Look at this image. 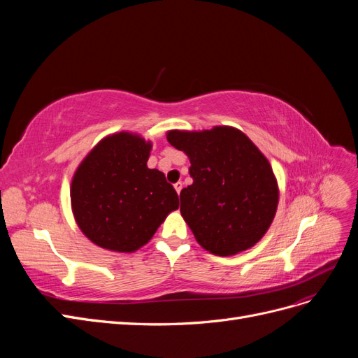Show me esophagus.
<instances>
[{"instance_id": "esophagus-1", "label": "esophagus", "mask_w": 358, "mask_h": 358, "mask_svg": "<svg viewBox=\"0 0 358 358\" xmlns=\"http://www.w3.org/2000/svg\"><path fill=\"white\" fill-rule=\"evenodd\" d=\"M182 187H183V183H182V182H176V183H175V189H176V192H178V194H180Z\"/></svg>"}]
</instances>
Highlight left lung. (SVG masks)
Returning <instances> with one entry per match:
<instances>
[{
    "label": "left lung",
    "mask_w": 358,
    "mask_h": 358,
    "mask_svg": "<svg viewBox=\"0 0 358 358\" xmlns=\"http://www.w3.org/2000/svg\"><path fill=\"white\" fill-rule=\"evenodd\" d=\"M167 140L191 162L192 183L180 191V213L200 246L221 257L252 248L268 230L279 200L267 158L233 127L171 129Z\"/></svg>",
    "instance_id": "obj_1"
}]
</instances>
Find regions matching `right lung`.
<instances>
[{"label": "right lung", "mask_w": 358, "mask_h": 358, "mask_svg": "<svg viewBox=\"0 0 358 358\" xmlns=\"http://www.w3.org/2000/svg\"><path fill=\"white\" fill-rule=\"evenodd\" d=\"M152 143L121 131L104 137L76 170L70 197L74 220L96 246L134 252L146 245L179 197L164 173L148 167Z\"/></svg>", "instance_id": "obj_1"}]
</instances>
